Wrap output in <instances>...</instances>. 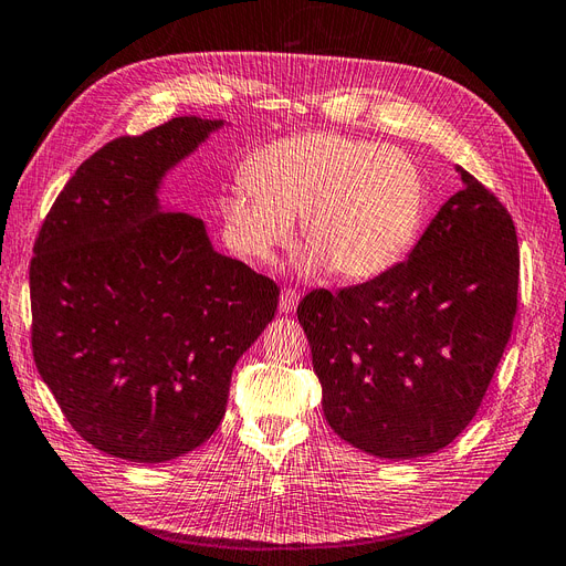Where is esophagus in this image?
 <instances>
[{
	"mask_svg": "<svg viewBox=\"0 0 566 566\" xmlns=\"http://www.w3.org/2000/svg\"><path fill=\"white\" fill-rule=\"evenodd\" d=\"M296 305H298V294L294 289H284L280 294V313H294Z\"/></svg>",
	"mask_w": 566,
	"mask_h": 566,
	"instance_id": "1",
	"label": "esophagus"
}]
</instances>
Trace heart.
I'll use <instances>...</instances> for the list:
<instances>
[{
  "label": "heart",
  "instance_id": "b5f03b06",
  "mask_svg": "<svg viewBox=\"0 0 566 566\" xmlns=\"http://www.w3.org/2000/svg\"><path fill=\"white\" fill-rule=\"evenodd\" d=\"M220 199L230 247L270 263L298 218L308 268L367 282L412 249L424 213V182L408 154L342 133H305L255 149Z\"/></svg>",
  "mask_w": 566,
  "mask_h": 566
}]
</instances>
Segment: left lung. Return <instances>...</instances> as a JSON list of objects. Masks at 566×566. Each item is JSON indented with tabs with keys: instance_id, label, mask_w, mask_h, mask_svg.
Masks as SVG:
<instances>
[{
	"instance_id": "8db88e82",
	"label": "left lung",
	"mask_w": 566,
	"mask_h": 566,
	"mask_svg": "<svg viewBox=\"0 0 566 566\" xmlns=\"http://www.w3.org/2000/svg\"><path fill=\"white\" fill-rule=\"evenodd\" d=\"M453 193L406 263L298 303L329 427L363 453L412 460L472 422L512 334L514 222L460 166Z\"/></svg>"
}]
</instances>
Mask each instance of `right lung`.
Returning a JSON list of instances; mask_svg holds the SVG:
<instances>
[{
    "mask_svg": "<svg viewBox=\"0 0 566 566\" xmlns=\"http://www.w3.org/2000/svg\"><path fill=\"white\" fill-rule=\"evenodd\" d=\"M222 125L182 116L108 142L63 187L32 249L38 373L106 455L166 462L211 439L237 360L277 311V284L158 201L166 172Z\"/></svg>",
    "mask_w": 566,
    "mask_h": 566,
    "instance_id": "right-lung-1",
    "label": "right lung"
}]
</instances>
